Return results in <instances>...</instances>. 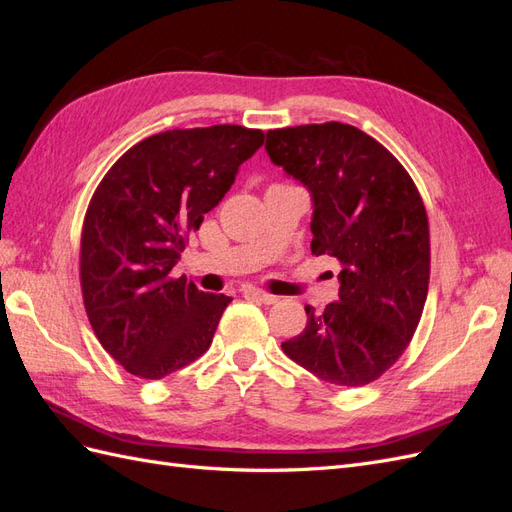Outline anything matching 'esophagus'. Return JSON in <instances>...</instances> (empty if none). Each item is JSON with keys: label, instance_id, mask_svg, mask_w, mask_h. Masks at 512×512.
Returning <instances> with one entry per match:
<instances>
[{"label": "esophagus", "instance_id": "34e87169", "mask_svg": "<svg viewBox=\"0 0 512 512\" xmlns=\"http://www.w3.org/2000/svg\"><path fill=\"white\" fill-rule=\"evenodd\" d=\"M241 294H243V297H247V299H258V301L267 303V305H271V303H275V301H277L275 294H269V292H265V290H258V288H243V290H241Z\"/></svg>", "mask_w": 512, "mask_h": 512}]
</instances>
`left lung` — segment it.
Segmentation results:
<instances>
[{
	"mask_svg": "<svg viewBox=\"0 0 512 512\" xmlns=\"http://www.w3.org/2000/svg\"><path fill=\"white\" fill-rule=\"evenodd\" d=\"M273 164L312 194V254L339 262V301L305 305L301 335L282 344L324 382L378 380L421 320L429 288V222L408 170L376 138L327 121L267 132Z\"/></svg>",
	"mask_w": 512,
	"mask_h": 512,
	"instance_id": "1",
	"label": "left lung"
}]
</instances>
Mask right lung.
<instances>
[{"instance_id":"add662e5","label":"right lung","mask_w":512,"mask_h":512,"mask_svg":"<svg viewBox=\"0 0 512 512\" xmlns=\"http://www.w3.org/2000/svg\"><path fill=\"white\" fill-rule=\"evenodd\" d=\"M262 143V130L228 123L153 134L123 153L91 196L81 235L85 312L130 374L160 380L209 350L230 297L170 271Z\"/></svg>"}]
</instances>
